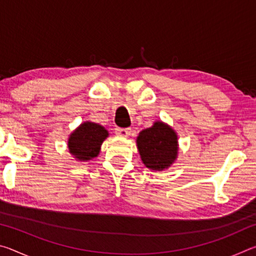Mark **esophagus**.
<instances>
[{"label": "esophagus", "mask_w": 256, "mask_h": 256, "mask_svg": "<svg viewBox=\"0 0 256 256\" xmlns=\"http://www.w3.org/2000/svg\"><path fill=\"white\" fill-rule=\"evenodd\" d=\"M115 133L120 136H128L131 133V128H116Z\"/></svg>", "instance_id": "34e87169"}]
</instances>
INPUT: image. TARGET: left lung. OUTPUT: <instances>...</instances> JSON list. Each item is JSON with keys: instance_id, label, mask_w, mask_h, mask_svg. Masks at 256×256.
<instances>
[{"instance_id": "obj_1", "label": "left lung", "mask_w": 256, "mask_h": 256, "mask_svg": "<svg viewBox=\"0 0 256 256\" xmlns=\"http://www.w3.org/2000/svg\"><path fill=\"white\" fill-rule=\"evenodd\" d=\"M136 146L142 162L151 170H167L178 152L176 132L160 120L138 133Z\"/></svg>"}]
</instances>
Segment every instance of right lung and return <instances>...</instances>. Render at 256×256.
I'll return each mask as SVG.
<instances>
[{
	"mask_svg": "<svg viewBox=\"0 0 256 256\" xmlns=\"http://www.w3.org/2000/svg\"><path fill=\"white\" fill-rule=\"evenodd\" d=\"M108 136L107 130L97 123L84 122L76 128L68 138V150L80 162H88L97 157L104 140Z\"/></svg>",
	"mask_w": 256,
	"mask_h": 256,
	"instance_id": "right-lung-1",
	"label": "right lung"
}]
</instances>
